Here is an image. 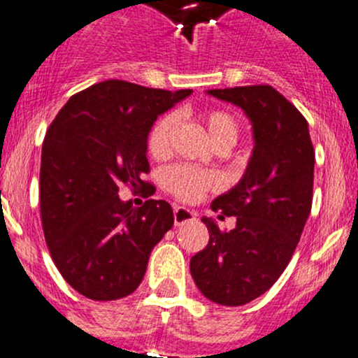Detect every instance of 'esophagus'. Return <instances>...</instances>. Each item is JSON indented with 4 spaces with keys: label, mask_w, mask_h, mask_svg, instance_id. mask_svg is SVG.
I'll return each instance as SVG.
<instances>
[{
    "label": "esophagus",
    "mask_w": 358,
    "mask_h": 358,
    "mask_svg": "<svg viewBox=\"0 0 358 358\" xmlns=\"http://www.w3.org/2000/svg\"><path fill=\"white\" fill-rule=\"evenodd\" d=\"M196 219V214L193 210L186 207H174V224L176 226H182L186 222H191Z\"/></svg>",
    "instance_id": "esophagus-1"
}]
</instances>
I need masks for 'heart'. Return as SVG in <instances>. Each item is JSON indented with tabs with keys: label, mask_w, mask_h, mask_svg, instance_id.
Wrapping results in <instances>:
<instances>
[{
	"label": "heart",
	"mask_w": 358,
	"mask_h": 358,
	"mask_svg": "<svg viewBox=\"0 0 358 358\" xmlns=\"http://www.w3.org/2000/svg\"><path fill=\"white\" fill-rule=\"evenodd\" d=\"M208 137L214 146H233L238 137V123L229 113L222 109H207L200 115ZM178 129V115L167 113L157 120L148 136V150L153 157H165L171 150L172 137ZM164 184L174 196L184 201H194L208 189H215L221 179L215 172L196 171V169L178 165L165 171Z\"/></svg>",
	"instance_id": "obj_1"
}]
</instances>
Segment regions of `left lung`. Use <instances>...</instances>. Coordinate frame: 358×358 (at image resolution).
Listing matches in <instances>:
<instances>
[{
  "mask_svg": "<svg viewBox=\"0 0 358 358\" xmlns=\"http://www.w3.org/2000/svg\"><path fill=\"white\" fill-rule=\"evenodd\" d=\"M207 94L245 113L254 150L238 184L210 205L221 221L233 215L235 228L221 231L201 217L210 238L189 271L205 298L242 306L278 280L298 247L311 210L315 151L304 116L270 85Z\"/></svg>",
  "mask_w": 358,
  "mask_h": 358,
  "instance_id": "obj_1",
  "label": "left lung"
}]
</instances>
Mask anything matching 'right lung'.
Listing matches in <instances>:
<instances>
[{"label":"right lung","mask_w":358,"mask_h":358,"mask_svg":"<svg viewBox=\"0 0 358 358\" xmlns=\"http://www.w3.org/2000/svg\"><path fill=\"white\" fill-rule=\"evenodd\" d=\"M193 90H160L122 80L73 95L43 141L40 207L45 240L64 280L94 301L132 294L151 250L174 224L172 207L120 200L122 184H151L148 136L160 115Z\"/></svg>","instance_id":"obj_1"}]
</instances>
